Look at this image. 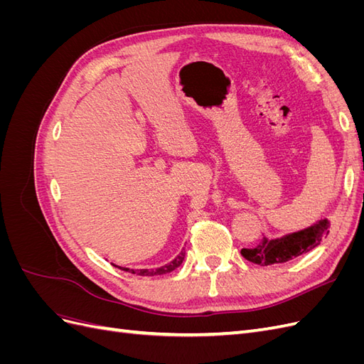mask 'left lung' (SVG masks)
Wrapping results in <instances>:
<instances>
[{
  "label": "left lung",
  "instance_id": "8db88e82",
  "mask_svg": "<svg viewBox=\"0 0 364 364\" xmlns=\"http://www.w3.org/2000/svg\"><path fill=\"white\" fill-rule=\"evenodd\" d=\"M328 228L329 222L323 218L310 228L281 238L269 240L262 237L255 247L241 249V255L250 262L259 264V266L287 262L321 245V241L329 234Z\"/></svg>",
  "mask_w": 364,
  "mask_h": 364
}]
</instances>
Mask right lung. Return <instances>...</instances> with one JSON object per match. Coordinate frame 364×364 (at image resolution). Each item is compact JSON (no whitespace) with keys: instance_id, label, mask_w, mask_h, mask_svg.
I'll return each instance as SVG.
<instances>
[{"instance_id":"obj_1","label":"right lung","mask_w":364,"mask_h":364,"mask_svg":"<svg viewBox=\"0 0 364 364\" xmlns=\"http://www.w3.org/2000/svg\"><path fill=\"white\" fill-rule=\"evenodd\" d=\"M183 258H185V249H182L178 257H176L173 261H170L168 264H165V266H162V267H158V269H139V270L123 269V270L132 272V273H135V274H139V277H155V274H164V273L173 272L176 267L181 266ZM118 269H121V267H118Z\"/></svg>"}]
</instances>
